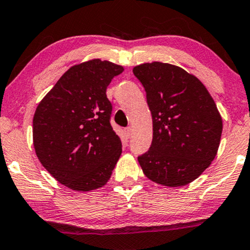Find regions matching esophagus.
Segmentation results:
<instances>
[{"label": "esophagus", "mask_w": 250, "mask_h": 250, "mask_svg": "<svg viewBox=\"0 0 250 250\" xmlns=\"http://www.w3.org/2000/svg\"><path fill=\"white\" fill-rule=\"evenodd\" d=\"M125 134H126V137L130 138L132 135V128L131 127H126L125 128Z\"/></svg>", "instance_id": "obj_1"}]
</instances>
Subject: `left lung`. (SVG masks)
<instances>
[{
    "label": "left lung",
    "mask_w": 250,
    "mask_h": 250,
    "mask_svg": "<svg viewBox=\"0 0 250 250\" xmlns=\"http://www.w3.org/2000/svg\"><path fill=\"white\" fill-rule=\"evenodd\" d=\"M133 74L146 91L153 140L138 156L144 174L167 187L189 184L217 155L223 120L213 98L196 76L174 64L143 63Z\"/></svg>",
    "instance_id": "8db88e82"
}]
</instances>
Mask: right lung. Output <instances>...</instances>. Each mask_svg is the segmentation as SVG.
Listing matches in <instances>:
<instances>
[{
	"instance_id": "obj_1",
	"label": "right lung",
	"mask_w": 250,
	"mask_h": 250,
	"mask_svg": "<svg viewBox=\"0 0 250 250\" xmlns=\"http://www.w3.org/2000/svg\"><path fill=\"white\" fill-rule=\"evenodd\" d=\"M122 66L95 59L69 68L37 106L33 146L40 163L61 184L90 191L109 181L122 154L106 97Z\"/></svg>"
}]
</instances>
